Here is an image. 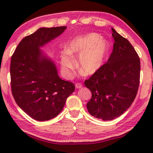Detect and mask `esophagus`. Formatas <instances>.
<instances>
[{"label":"esophagus","instance_id":"esophagus-1","mask_svg":"<svg viewBox=\"0 0 153 153\" xmlns=\"http://www.w3.org/2000/svg\"><path fill=\"white\" fill-rule=\"evenodd\" d=\"M76 88L77 89H79V88H82V85L81 84H76Z\"/></svg>","mask_w":153,"mask_h":153}]
</instances>
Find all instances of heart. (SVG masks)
Here are the masks:
<instances>
[{"label": "heart", "mask_w": 153, "mask_h": 153, "mask_svg": "<svg viewBox=\"0 0 153 153\" xmlns=\"http://www.w3.org/2000/svg\"><path fill=\"white\" fill-rule=\"evenodd\" d=\"M109 48V44L95 33L78 36L65 46V50L61 51V65L64 76L70 78L77 64L86 76H91L102 67Z\"/></svg>", "instance_id": "obj_1"}]
</instances>
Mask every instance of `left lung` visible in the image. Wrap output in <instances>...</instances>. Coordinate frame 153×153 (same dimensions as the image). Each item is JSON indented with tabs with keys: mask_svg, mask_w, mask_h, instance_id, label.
<instances>
[{
	"mask_svg": "<svg viewBox=\"0 0 153 153\" xmlns=\"http://www.w3.org/2000/svg\"><path fill=\"white\" fill-rule=\"evenodd\" d=\"M112 30L113 49L107 63L84 84L92 92L89 113L103 121L120 117L132 104L138 92L140 61L130 42Z\"/></svg>",
	"mask_w": 153,
	"mask_h": 153,
	"instance_id": "left-lung-1",
	"label": "left lung"
}]
</instances>
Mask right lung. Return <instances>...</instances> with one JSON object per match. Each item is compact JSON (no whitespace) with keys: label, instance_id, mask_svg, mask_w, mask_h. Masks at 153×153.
Here are the masks:
<instances>
[{"label":"right lung","instance_id":"add662e5","mask_svg":"<svg viewBox=\"0 0 153 153\" xmlns=\"http://www.w3.org/2000/svg\"><path fill=\"white\" fill-rule=\"evenodd\" d=\"M66 28H39L23 38L11 57L13 96L17 105L35 120L47 121L57 116L75 90L73 83L59 77L55 63L40 49Z\"/></svg>","mask_w":153,"mask_h":153}]
</instances>
